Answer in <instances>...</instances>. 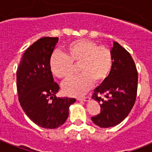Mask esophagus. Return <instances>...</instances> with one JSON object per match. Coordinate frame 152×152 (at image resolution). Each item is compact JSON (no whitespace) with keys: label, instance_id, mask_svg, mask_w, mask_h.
<instances>
[{"label":"esophagus","instance_id":"esophagus-1","mask_svg":"<svg viewBox=\"0 0 152 152\" xmlns=\"http://www.w3.org/2000/svg\"><path fill=\"white\" fill-rule=\"evenodd\" d=\"M91 99L89 96H84V97H81V98H77V100H83V101H88V100Z\"/></svg>","mask_w":152,"mask_h":152}]
</instances>
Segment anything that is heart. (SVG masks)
<instances>
[{
    "mask_svg": "<svg viewBox=\"0 0 152 152\" xmlns=\"http://www.w3.org/2000/svg\"><path fill=\"white\" fill-rule=\"evenodd\" d=\"M113 64L112 52L105 45L80 39L68 44L64 54L56 52L49 61L51 72L56 77L69 78L78 65L80 75L64 83L63 91L67 95L81 96L88 92L93 83L100 84L107 80Z\"/></svg>",
    "mask_w": 152,
    "mask_h": 152,
    "instance_id": "heart-1",
    "label": "heart"
}]
</instances>
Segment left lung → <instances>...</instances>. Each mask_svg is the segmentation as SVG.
Segmentation results:
<instances>
[{
  "label": "left lung",
  "mask_w": 152,
  "mask_h": 152,
  "mask_svg": "<svg viewBox=\"0 0 152 152\" xmlns=\"http://www.w3.org/2000/svg\"><path fill=\"white\" fill-rule=\"evenodd\" d=\"M111 52L112 70L92 96L100 103L101 110L91 119L102 128L113 127L124 120L135 104L138 88V72L129 52L116 42ZM102 94L103 98L100 96Z\"/></svg>",
  "instance_id": "8db88e82"
}]
</instances>
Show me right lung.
Wrapping results in <instances>:
<instances>
[{"mask_svg": "<svg viewBox=\"0 0 152 152\" xmlns=\"http://www.w3.org/2000/svg\"><path fill=\"white\" fill-rule=\"evenodd\" d=\"M58 37H42L26 50L17 71L19 102L26 116L45 129L64 124L75 98H57L59 86L54 79L49 61Z\"/></svg>", "mask_w": 152, "mask_h": 152, "instance_id": "right-lung-1", "label": "right lung"}]
</instances>
